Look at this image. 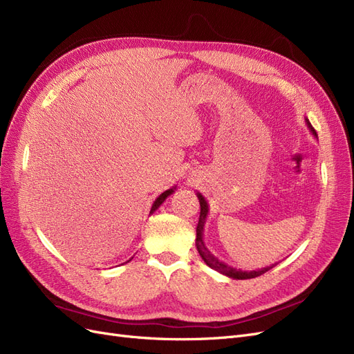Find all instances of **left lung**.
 <instances>
[{
    "instance_id": "left-lung-1",
    "label": "left lung",
    "mask_w": 354,
    "mask_h": 354,
    "mask_svg": "<svg viewBox=\"0 0 354 354\" xmlns=\"http://www.w3.org/2000/svg\"><path fill=\"white\" fill-rule=\"evenodd\" d=\"M306 124L308 127L310 133H312L316 138H317V134L315 131V128L312 127V124H310V121L306 118ZM198 199H199V203H201V216H199V221H198V227H196V248H198V252L199 255L202 257V260L205 261L207 266H209L211 269L217 270L218 273L227 276V277H232V279H252V277H257V276H261L263 273L269 272L272 266H267V267H263V269H255V270H241V269H234V267L232 266H227L226 263L220 261L217 257H214L208 248L205 246V242H203V227H205V223H207V217H208V211H209V207H208V202L207 199L203 198L199 192L196 194Z\"/></svg>"
}]
</instances>
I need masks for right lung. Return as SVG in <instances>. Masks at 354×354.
I'll return each mask as SVG.
<instances>
[{"label":"right lung","mask_w":354,"mask_h":354,"mask_svg":"<svg viewBox=\"0 0 354 354\" xmlns=\"http://www.w3.org/2000/svg\"><path fill=\"white\" fill-rule=\"evenodd\" d=\"M177 187H171V189H168V190H165L164 192V194H160L156 199H155V202L152 203V208H151V214H153L160 205H162V202L169 196V195H173L174 194V190H176ZM128 261H131V259L130 260H128Z\"/></svg>","instance_id":"obj_1"}]
</instances>
